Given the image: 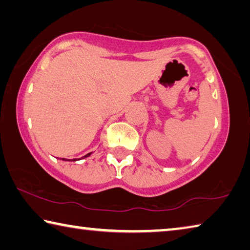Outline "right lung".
<instances>
[{
    "label": "right lung",
    "instance_id": "add662e5",
    "mask_svg": "<svg viewBox=\"0 0 250 250\" xmlns=\"http://www.w3.org/2000/svg\"><path fill=\"white\" fill-rule=\"evenodd\" d=\"M92 153L93 152H90V153H88V154H86V155H84L83 157H81V158H72V160H69V158H60L61 161H69V162H76V161H80V160H83V158H86V157H88V156H90L92 155Z\"/></svg>",
    "mask_w": 250,
    "mask_h": 250
}]
</instances>
